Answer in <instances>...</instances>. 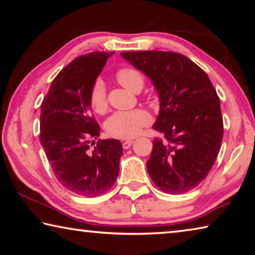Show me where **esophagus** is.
Masks as SVG:
<instances>
[{"label": "esophagus", "mask_w": 255, "mask_h": 255, "mask_svg": "<svg viewBox=\"0 0 255 255\" xmlns=\"http://www.w3.org/2000/svg\"><path fill=\"white\" fill-rule=\"evenodd\" d=\"M132 143H133V140H132V139H127V140H125L124 143H123V147H124L125 149H128V148L130 147V146L132 145Z\"/></svg>", "instance_id": "obj_1"}]
</instances>
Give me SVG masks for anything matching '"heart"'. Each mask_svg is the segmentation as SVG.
Listing matches in <instances>:
<instances>
[{
	"mask_svg": "<svg viewBox=\"0 0 255 255\" xmlns=\"http://www.w3.org/2000/svg\"><path fill=\"white\" fill-rule=\"evenodd\" d=\"M116 79L125 88L132 92L140 91L144 85V76L133 67H124L116 73ZM89 101L92 109L101 114L108 107L106 84L101 79L94 80L89 93ZM152 117L144 109L115 112L107 120V132L112 137L131 138L137 136L145 126L150 124Z\"/></svg>",
	"mask_w": 255,
	"mask_h": 255,
	"instance_id": "1",
	"label": "heart"
}]
</instances>
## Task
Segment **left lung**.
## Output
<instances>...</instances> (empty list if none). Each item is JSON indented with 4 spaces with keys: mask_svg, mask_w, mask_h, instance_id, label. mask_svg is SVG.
Returning a JSON list of instances; mask_svg holds the SVG:
<instances>
[{
    "mask_svg": "<svg viewBox=\"0 0 255 255\" xmlns=\"http://www.w3.org/2000/svg\"><path fill=\"white\" fill-rule=\"evenodd\" d=\"M149 77L159 98V114L147 171L158 189L180 195L206 179L221 149L224 126L221 102L204 70L172 51L122 53Z\"/></svg>",
    "mask_w": 255,
    "mask_h": 255,
    "instance_id": "left-lung-1",
    "label": "left lung"
}]
</instances>
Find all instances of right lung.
<instances>
[{"label": "right lung", "mask_w": 255, "mask_h": 255, "mask_svg": "<svg viewBox=\"0 0 255 255\" xmlns=\"http://www.w3.org/2000/svg\"><path fill=\"white\" fill-rule=\"evenodd\" d=\"M112 54L93 51L76 57L51 82L41 103L39 139L54 174L84 197L103 195L119 174L123 145L118 139L94 141L100 126L89 101L91 85ZM91 142L96 144L93 150Z\"/></svg>", "instance_id": "obj_1"}]
</instances>
